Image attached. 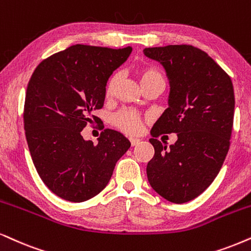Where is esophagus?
Segmentation results:
<instances>
[{
  "mask_svg": "<svg viewBox=\"0 0 251 251\" xmlns=\"http://www.w3.org/2000/svg\"><path fill=\"white\" fill-rule=\"evenodd\" d=\"M129 141H131V145L132 146H135V145H138L139 142H140V139H138V138H129Z\"/></svg>",
  "mask_w": 251,
  "mask_h": 251,
  "instance_id": "1",
  "label": "esophagus"
}]
</instances>
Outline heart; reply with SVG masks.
Listing matches in <instances>:
<instances>
[{
    "label": "heart",
    "mask_w": 251,
    "mask_h": 251,
    "mask_svg": "<svg viewBox=\"0 0 251 251\" xmlns=\"http://www.w3.org/2000/svg\"><path fill=\"white\" fill-rule=\"evenodd\" d=\"M155 77L162 78V76H161L158 72L154 71V69H144L140 73V82ZM117 83H118V74H113L106 83L105 95L107 97L112 96L113 93H115ZM111 122H112V124L117 128L124 133H126V134H135L141 127V118L139 116V113L129 109L120 110L119 112L115 113L112 116Z\"/></svg>",
    "instance_id": "heart-1"
}]
</instances>
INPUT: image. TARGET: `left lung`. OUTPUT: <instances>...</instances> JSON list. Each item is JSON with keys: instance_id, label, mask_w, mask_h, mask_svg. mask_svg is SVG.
Returning a JSON list of instances; mask_svg holds the SVG:
<instances>
[{"instance_id": "1", "label": "left lung", "mask_w": 251, "mask_h": 251, "mask_svg": "<svg viewBox=\"0 0 251 251\" xmlns=\"http://www.w3.org/2000/svg\"><path fill=\"white\" fill-rule=\"evenodd\" d=\"M166 69L169 107L153 126L154 156L147 164L151 186L161 197L183 204L211 185L229 149L234 120L233 83L227 73L204 50L191 45L144 50ZM177 132L169 150L154 137Z\"/></svg>"}]
</instances>
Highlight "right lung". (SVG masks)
Listing matches in <instances>:
<instances>
[{
  "label": "right lung",
  "instance_id": "add662e5",
  "mask_svg": "<svg viewBox=\"0 0 251 251\" xmlns=\"http://www.w3.org/2000/svg\"><path fill=\"white\" fill-rule=\"evenodd\" d=\"M132 47L73 45L43 60L28 81L24 129L38 175L60 198L82 202L98 195L131 142L104 129L98 144L81 132L102 109L109 77L131 54Z\"/></svg>",
  "mask_w": 251,
  "mask_h": 251
}]
</instances>
